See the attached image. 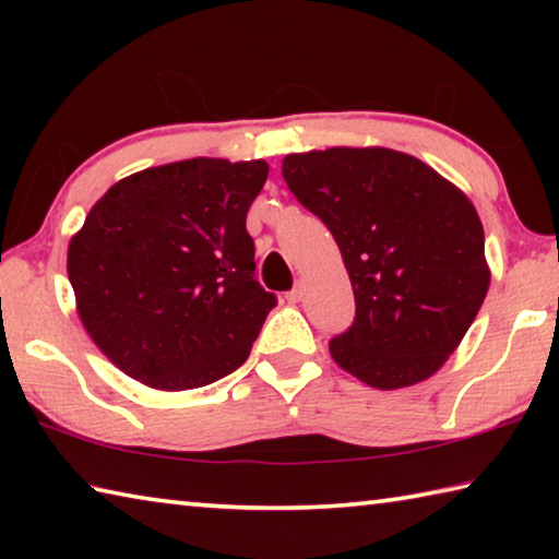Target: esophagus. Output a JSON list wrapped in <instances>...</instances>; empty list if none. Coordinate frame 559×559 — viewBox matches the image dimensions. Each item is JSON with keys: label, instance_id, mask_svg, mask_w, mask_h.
<instances>
[{"label": "esophagus", "instance_id": "34e87169", "mask_svg": "<svg viewBox=\"0 0 559 559\" xmlns=\"http://www.w3.org/2000/svg\"><path fill=\"white\" fill-rule=\"evenodd\" d=\"M286 300L288 302H300L302 300V283H296L288 293H286Z\"/></svg>", "mask_w": 559, "mask_h": 559}]
</instances>
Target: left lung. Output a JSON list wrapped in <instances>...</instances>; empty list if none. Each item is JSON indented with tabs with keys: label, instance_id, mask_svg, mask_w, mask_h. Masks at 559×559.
Wrapping results in <instances>:
<instances>
[{
	"label": "left lung",
	"instance_id": "8db88e82",
	"mask_svg": "<svg viewBox=\"0 0 559 559\" xmlns=\"http://www.w3.org/2000/svg\"><path fill=\"white\" fill-rule=\"evenodd\" d=\"M283 179L333 234L353 283V325L330 340L335 362L377 390L427 380L488 293L484 224L468 197L386 147L288 155Z\"/></svg>",
	"mask_w": 559,
	"mask_h": 559
}]
</instances>
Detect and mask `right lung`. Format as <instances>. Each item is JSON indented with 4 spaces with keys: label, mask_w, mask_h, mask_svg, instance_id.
I'll use <instances>...</instances> for the list:
<instances>
[{
    "label": "right lung",
    "mask_w": 559,
    "mask_h": 559,
    "mask_svg": "<svg viewBox=\"0 0 559 559\" xmlns=\"http://www.w3.org/2000/svg\"><path fill=\"white\" fill-rule=\"evenodd\" d=\"M263 159L194 157L112 185L69 243L83 328L155 390H197L246 362L276 296L261 288L246 214Z\"/></svg>",
    "instance_id": "obj_1"
}]
</instances>
